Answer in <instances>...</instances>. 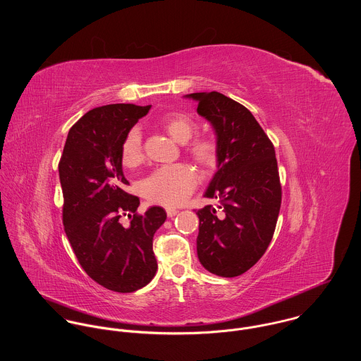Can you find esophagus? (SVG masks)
I'll list each match as a JSON object with an SVG mask.
<instances>
[{"mask_svg":"<svg viewBox=\"0 0 361 361\" xmlns=\"http://www.w3.org/2000/svg\"><path fill=\"white\" fill-rule=\"evenodd\" d=\"M178 212H179V211H178L176 208H166V215H168V216H171V218H172V216H175Z\"/></svg>","mask_w":361,"mask_h":361,"instance_id":"34e87169","label":"esophagus"}]
</instances>
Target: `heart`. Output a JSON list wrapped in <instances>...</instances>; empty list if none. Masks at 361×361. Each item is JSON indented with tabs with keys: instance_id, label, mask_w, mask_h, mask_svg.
Returning a JSON list of instances; mask_svg holds the SVG:
<instances>
[{
	"instance_id": "1",
	"label": "heart",
	"mask_w": 361,
	"mask_h": 361,
	"mask_svg": "<svg viewBox=\"0 0 361 361\" xmlns=\"http://www.w3.org/2000/svg\"><path fill=\"white\" fill-rule=\"evenodd\" d=\"M159 128L175 142L186 143L185 150L190 158L203 168H212L218 162L219 147L211 137H196L190 142L197 125L193 119L180 112H168L158 121ZM121 161L126 168H135L143 161L142 133L137 128L130 129L121 145ZM197 183L196 173L185 164L164 165L154 169L140 183L142 195L154 204L179 206L195 190Z\"/></svg>"
}]
</instances>
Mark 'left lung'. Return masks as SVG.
I'll return each instance as SVG.
<instances>
[{
  "label": "left lung",
  "instance_id": "1",
  "mask_svg": "<svg viewBox=\"0 0 361 361\" xmlns=\"http://www.w3.org/2000/svg\"><path fill=\"white\" fill-rule=\"evenodd\" d=\"M186 97L199 103L219 147L218 171L204 193L219 204L196 212L197 256L211 274L233 278L262 257L274 236L282 200L275 149L242 104L218 92Z\"/></svg>",
  "mask_w": 361,
  "mask_h": 361
}]
</instances>
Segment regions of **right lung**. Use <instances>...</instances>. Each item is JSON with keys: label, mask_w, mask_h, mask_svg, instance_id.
<instances>
[{"label": "right lung", "mask_w": 361, "mask_h": 361, "mask_svg": "<svg viewBox=\"0 0 361 361\" xmlns=\"http://www.w3.org/2000/svg\"><path fill=\"white\" fill-rule=\"evenodd\" d=\"M150 108L109 104L90 109L71 128L58 164L62 222L73 253L93 281L119 293L154 278L153 238L166 219L162 207L139 214V197L125 192L121 145ZM125 214L126 227L120 224Z\"/></svg>", "instance_id": "right-lung-1"}]
</instances>
